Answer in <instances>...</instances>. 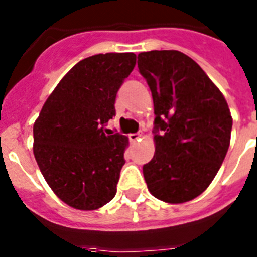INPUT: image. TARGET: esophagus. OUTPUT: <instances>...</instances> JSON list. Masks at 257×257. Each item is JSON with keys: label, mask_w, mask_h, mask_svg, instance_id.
I'll list each match as a JSON object with an SVG mask.
<instances>
[{"label": "esophagus", "mask_w": 257, "mask_h": 257, "mask_svg": "<svg viewBox=\"0 0 257 257\" xmlns=\"http://www.w3.org/2000/svg\"><path fill=\"white\" fill-rule=\"evenodd\" d=\"M141 137H143L141 133H131V135H129V140L132 141V143H136V141L141 140Z\"/></svg>", "instance_id": "esophagus-1"}]
</instances>
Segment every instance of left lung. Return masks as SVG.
<instances>
[{
  "label": "left lung",
  "instance_id": "8db88e82",
  "mask_svg": "<svg viewBox=\"0 0 257 257\" xmlns=\"http://www.w3.org/2000/svg\"><path fill=\"white\" fill-rule=\"evenodd\" d=\"M137 66L152 92L153 159L143 167L156 199L187 203L215 179L229 148L232 117L223 93L205 72L179 50H151Z\"/></svg>",
  "mask_w": 257,
  "mask_h": 257
}]
</instances>
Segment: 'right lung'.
<instances>
[{"label": "right lung", "instance_id": "right-lung-1", "mask_svg": "<svg viewBox=\"0 0 257 257\" xmlns=\"http://www.w3.org/2000/svg\"><path fill=\"white\" fill-rule=\"evenodd\" d=\"M135 53L96 54L58 82L33 126V153L52 191L76 209L94 211L114 197L128 137L105 129Z\"/></svg>", "mask_w": 257, "mask_h": 257}]
</instances>
